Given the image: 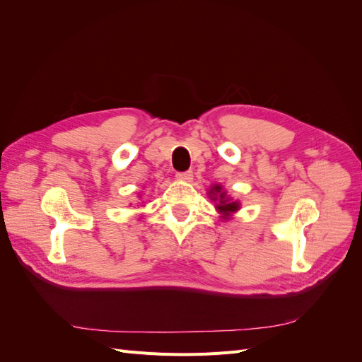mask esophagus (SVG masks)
Listing matches in <instances>:
<instances>
[{"label":"esophagus","mask_w":362,"mask_h":362,"mask_svg":"<svg viewBox=\"0 0 362 362\" xmlns=\"http://www.w3.org/2000/svg\"><path fill=\"white\" fill-rule=\"evenodd\" d=\"M177 178L181 181H192L193 180V172L185 170V172H177Z\"/></svg>","instance_id":"obj_1"}]
</instances>
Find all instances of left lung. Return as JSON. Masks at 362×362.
Here are the masks:
<instances>
[{
    "label": "left lung",
    "instance_id": "1",
    "mask_svg": "<svg viewBox=\"0 0 362 362\" xmlns=\"http://www.w3.org/2000/svg\"><path fill=\"white\" fill-rule=\"evenodd\" d=\"M217 193H218V205H217L218 211H222L225 216H228L229 213L238 210V204L237 202H229V199L226 198L225 193L222 192L221 185H214V187L210 190V194H213L211 199H214V201L217 199V196H216Z\"/></svg>",
    "mask_w": 362,
    "mask_h": 362
}]
</instances>
